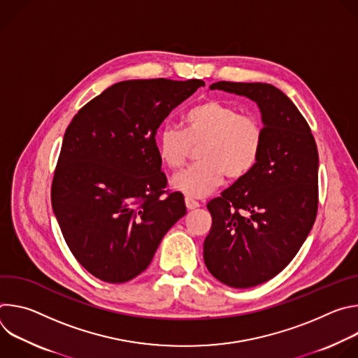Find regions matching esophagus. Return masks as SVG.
I'll return each mask as SVG.
<instances>
[{
  "label": "esophagus",
  "instance_id": "esophagus-1",
  "mask_svg": "<svg viewBox=\"0 0 358 358\" xmlns=\"http://www.w3.org/2000/svg\"><path fill=\"white\" fill-rule=\"evenodd\" d=\"M185 206H187L188 210H195V208L199 207V202L195 201V199L191 198V196H185Z\"/></svg>",
  "mask_w": 358,
  "mask_h": 358
}]
</instances>
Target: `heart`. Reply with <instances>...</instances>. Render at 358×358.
Segmentation results:
<instances>
[{
    "instance_id": "heart-1",
    "label": "heart",
    "mask_w": 358,
    "mask_h": 358,
    "mask_svg": "<svg viewBox=\"0 0 358 358\" xmlns=\"http://www.w3.org/2000/svg\"><path fill=\"white\" fill-rule=\"evenodd\" d=\"M192 145H199V162L176 174L171 184L188 196L201 198L220 187L225 176L241 180L253 171L262 155L264 127L234 106L208 100L185 113L184 130L164 126L157 134L159 156L170 169L187 162Z\"/></svg>"
}]
</instances>
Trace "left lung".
<instances>
[{"instance_id":"1","label":"left lung","mask_w":358,"mask_h":358,"mask_svg":"<svg viewBox=\"0 0 358 358\" xmlns=\"http://www.w3.org/2000/svg\"><path fill=\"white\" fill-rule=\"evenodd\" d=\"M257 101L264 123L258 166L211 199L203 261L220 282L238 289L268 282L296 257L319 206V155L312 130L293 101L269 83L210 86Z\"/></svg>"}]
</instances>
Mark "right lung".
I'll use <instances>...</instances> for the list:
<instances>
[{"label": "right lung", "mask_w": 358, "mask_h": 358, "mask_svg": "<svg viewBox=\"0 0 358 358\" xmlns=\"http://www.w3.org/2000/svg\"><path fill=\"white\" fill-rule=\"evenodd\" d=\"M203 85L163 78L119 82L68 126L50 201L73 257L97 279L124 283L140 275L185 215L182 194L166 191L156 133Z\"/></svg>", "instance_id": "right-lung-1"}]
</instances>
